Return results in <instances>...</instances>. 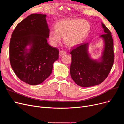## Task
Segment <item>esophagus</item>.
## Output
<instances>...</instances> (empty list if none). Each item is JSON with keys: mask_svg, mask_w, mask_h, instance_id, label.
<instances>
[{"mask_svg": "<svg viewBox=\"0 0 124 124\" xmlns=\"http://www.w3.org/2000/svg\"><path fill=\"white\" fill-rule=\"evenodd\" d=\"M66 54L65 51H64V50H60V51L59 52V55L60 56L64 55V54Z\"/></svg>", "mask_w": 124, "mask_h": 124, "instance_id": "esophagus-1", "label": "esophagus"}]
</instances>
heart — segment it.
<instances>
[{"instance_id": "b5f03b06", "label": "heart", "mask_w": 124, "mask_h": 124, "mask_svg": "<svg viewBox=\"0 0 124 124\" xmlns=\"http://www.w3.org/2000/svg\"><path fill=\"white\" fill-rule=\"evenodd\" d=\"M55 30H51L49 38L51 43L55 46L64 38V42L69 47L77 46L85 39L89 33L90 24L85 20L65 19L59 20L55 26Z\"/></svg>"}]
</instances>
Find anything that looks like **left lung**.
<instances>
[{"mask_svg": "<svg viewBox=\"0 0 124 124\" xmlns=\"http://www.w3.org/2000/svg\"><path fill=\"white\" fill-rule=\"evenodd\" d=\"M104 33L101 35L105 42V49L100 62L90 58L87 53L88 43H81L70 52L71 78L82 87H90L101 84L110 72L114 61V43L112 33L102 23Z\"/></svg>", "mask_w": 124, "mask_h": 124, "instance_id": "1", "label": "left lung"}]
</instances>
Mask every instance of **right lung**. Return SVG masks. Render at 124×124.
Returning a JSON list of instances; mask_svg holds the SVG:
<instances>
[{
    "mask_svg": "<svg viewBox=\"0 0 124 124\" xmlns=\"http://www.w3.org/2000/svg\"><path fill=\"white\" fill-rule=\"evenodd\" d=\"M46 15L31 14L18 24L11 34L9 59L14 72L21 81L39 84L52 73L59 50L47 43L49 29ZM31 45L29 53L25 46Z\"/></svg>",
    "mask_w": 124,
    "mask_h": 124,
    "instance_id": "right-lung-1",
    "label": "right lung"
}]
</instances>
